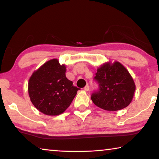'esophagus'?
Here are the masks:
<instances>
[{
    "label": "esophagus",
    "mask_w": 159,
    "mask_h": 159,
    "mask_svg": "<svg viewBox=\"0 0 159 159\" xmlns=\"http://www.w3.org/2000/svg\"><path fill=\"white\" fill-rule=\"evenodd\" d=\"M84 90L85 91H89V90H90V88H89V85L88 84H87V85L84 87Z\"/></svg>",
    "instance_id": "obj_1"
}]
</instances>
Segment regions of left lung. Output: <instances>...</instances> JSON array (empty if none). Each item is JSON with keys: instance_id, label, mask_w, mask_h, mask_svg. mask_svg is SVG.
<instances>
[{"instance_id": "left-lung-1", "label": "left lung", "mask_w": 159, "mask_h": 159, "mask_svg": "<svg viewBox=\"0 0 159 159\" xmlns=\"http://www.w3.org/2000/svg\"><path fill=\"white\" fill-rule=\"evenodd\" d=\"M94 79L99 89L91 95L95 105L102 109L115 111L129 105L135 84L127 69L119 61L106 62L97 69Z\"/></svg>"}]
</instances>
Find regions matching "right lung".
<instances>
[{
    "label": "right lung",
    "mask_w": 159,
    "mask_h": 159,
    "mask_svg": "<svg viewBox=\"0 0 159 159\" xmlns=\"http://www.w3.org/2000/svg\"><path fill=\"white\" fill-rule=\"evenodd\" d=\"M66 66L58 59L48 61L34 71L28 82L30 101L39 111L48 116L64 113L80 90L66 77Z\"/></svg>",
    "instance_id": "right-lung-1"
}]
</instances>
